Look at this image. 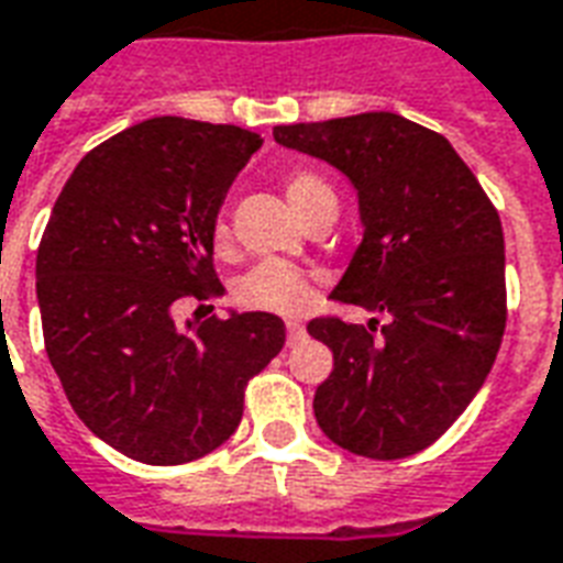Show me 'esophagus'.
<instances>
[{"label":"esophagus","instance_id":"1","mask_svg":"<svg viewBox=\"0 0 563 563\" xmlns=\"http://www.w3.org/2000/svg\"><path fill=\"white\" fill-rule=\"evenodd\" d=\"M303 334H307V331H303L301 322H295V319H289V322H286V343L289 345L301 343Z\"/></svg>","mask_w":563,"mask_h":563}]
</instances>
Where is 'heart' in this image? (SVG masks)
Listing matches in <instances>:
<instances>
[{
	"label": "heart",
	"instance_id": "heart-1",
	"mask_svg": "<svg viewBox=\"0 0 563 563\" xmlns=\"http://www.w3.org/2000/svg\"><path fill=\"white\" fill-rule=\"evenodd\" d=\"M286 197L292 202V208L307 218L319 202L334 199V190L324 181L322 176H316L310 169H292L286 176ZM214 239L218 244L229 239V229L223 220H218L214 227ZM235 298L241 307L247 310H271V313H295L301 310L307 298H310V274L292 262L265 260L256 262L253 268L241 274V280L235 283Z\"/></svg>",
	"mask_w": 563,
	"mask_h": 563
}]
</instances>
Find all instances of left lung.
<instances>
[{"label": "left lung", "instance_id": "left-lung-1", "mask_svg": "<svg viewBox=\"0 0 563 563\" xmlns=\"http://www.w3.org/2000/svg\"><path fill=\"white\" fill-rule=\"evenodd\" d=\"M274 140L336 166L357 190L364 241L331 298L385 316L307 331L334 352L313 411L328 439L406 460L451 430L481 390L507 322L504 232L441 133L397 112L280 124Z\"/></svg>", "mask_w": 563, "mask_h": 563}]
</instances>
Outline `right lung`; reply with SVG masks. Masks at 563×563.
<instances>
[{"label": "right lung", "mask_w": 563, "mask_h": 563, "mask_svg": "<svg viewBox=\"0 0 563 563\" xmlns=\"http://www.w3.org/2000/svg\"><path fill=\"white\" fill-rule=\"evenodd\" d=\"M260 145L235 124L157 115L91 148L53 206L35 262L47 357L77 418L136 462L220 448L286 343L271 313L173 319L223 292L214 223Z\"/></svg>", "instance_id": "add662e5"}]
</instances>
